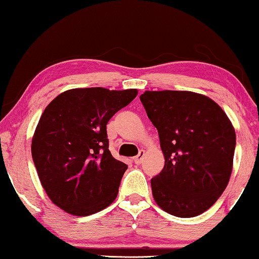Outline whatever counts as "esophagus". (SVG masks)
I'll return each mask as SVG.
<instances>
[{"label":"esophagus","instance_id":"34e87169","mask_svg":"<svg viewBox=\"0 0 259 259\" xmlns=\"http://www.w3.org/2000/svg\"><path fill=\"white\" fill-rule=\"evenodd\" d=\"M144 155H145V152H144V151H140V152H139V154H138L137 157H134V158H133V161L136 162L137 165H140L141 162H143Z\"/></svg>","mask_w":259,"mask_h":259}]
</instances>
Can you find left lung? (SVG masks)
Here are the masks:
<instances>
[{
	"label": "left lung",
	"instance_id": "left-lung-1",
	"mask_svg": "<svg viewBox=\"0 0 259 259\" xmlns=\"http://www.w3.org/2000/svg\"><path fill=\"white\" fill-rule=\"evenodd\" d=\"M140 101L165 157L151 179L155 203L176 217L199 215L228 186L236 147L231 121L213 100L193 92L147 91Z\"/></svg>",
	"mask_w": 259,
	"mask_h": 259
}]
</instances>
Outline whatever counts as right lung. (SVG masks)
Segmentation results:
<instances>
[{
  "label": "right lung",
  "mask_w": 259,
  "mask_h": 259,
  "mask_svg": "<svg viewBox=\"0 0 259 259\" xmlns=\"http://www.w3.org/2000/svg\"><path fill=\"white\" fill-rule=\"evenodd\" d=\"M137 94L75 88L58 95L42 113L31 155L46 193L63 211L93 214L118 196L127 165L109 152L106 125Z\"/></svg>",
  "instance_id": "obj_1"
}]
</instances>
